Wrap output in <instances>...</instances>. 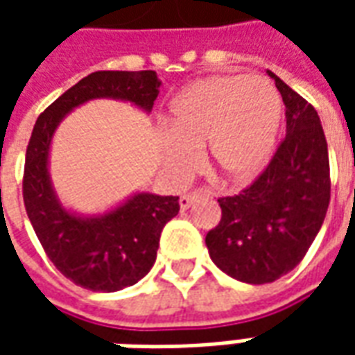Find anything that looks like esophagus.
<instances>
[{"label":"esophagus","mask_w":355,"mask_h":355,"mask_svg":"<svg viewBox=\"0 0 355 355\" xmlns=\"http://www.w3.org/2000/svg\"><path fill=\"white\" fill-rule=\"evenodd\" d=\"M201 192H190V193H184V196H180V200H178V203H180V209L184 211V209H190L196 203V201L200 200Z\"/></svg>","instance_id":"34e87169"}]
</instances>
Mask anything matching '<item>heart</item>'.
Wrapping results in <instances>:
<instances>
[{
    "label": "heart",
    "mask_w": 355,
    "mask_h": 355,
    "mask_svg": "<svg viewBox=\"0 0 355 355\" xmlns=\"http://www.w3.org/2000/svg\"><path fill=\"white\" fill-rule=\"evenodd\" d=\"M282 123V98L270 81L216 76L193 83L175 101L162 137L165 171L184 180L209 150V163L226 182L254 177L272 154Z\"/></svg>",
    "instance_id": "1"
}]
</instances>
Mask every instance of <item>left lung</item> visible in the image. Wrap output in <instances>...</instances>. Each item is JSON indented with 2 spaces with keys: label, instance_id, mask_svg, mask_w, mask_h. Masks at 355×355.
Here are the masks:
<instances>
[{
  "label": "left lung",
  "instance_id": "left-lung-1",
  "mask_svg": "<svg viewBox=\"0 0 355 355\" xmlns=\"http://www.w3.org/2000/svg\"><path fill=\"white\" fill-rule=\"evenodd\" d=\"M287 132L259 177L236 196L218 198L220 223L205 236L209 257L234 279L272 283L304 259L331 200L329 152L312 104L274 72Z\"/></svg>",
  "mask_w": 355,
  "mask_h": 355
}]
</instances>
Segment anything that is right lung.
Segmentation results:
<instances>
[{
	"label": "right lung",
	"mask_w": 355,
	"mask_h": 355,
	"mask_svg": "<svg viewBox=\"0 0 355 355\" xmlns=\"http://www.w3.org/2000/svg\"><path fill=\"white\" fill-rule=\"evenodd\" d=\"M154 70L93 72L42 112L26 148L22 198L43 251L70 282L89 291L131 287L154 266L165 224L178 215V196L137 193L102 216L66 211L51 186L47 159L53 132L62 117L93 98H119L150 112L159 94Z\"/></svg>",
	"instance_id": "add662e5"
}]
</instances>
